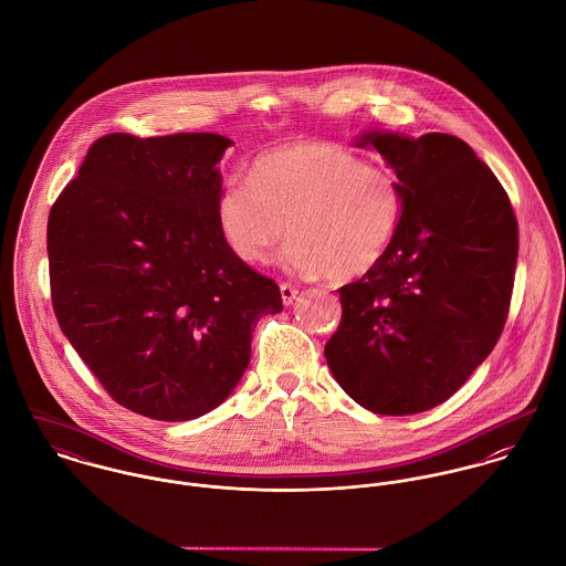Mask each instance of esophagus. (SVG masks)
Wrapping results in <instances>:
<instances>
[{
	"mask_svg": "<svg viewBox=\"0 0 566 566\" xmlns=\"http://www.w3.org/2000/svg\"><path fill=\"white\" fill-rule=\"evenodd\" d=\"M296 296H298V290H296L294 285H290V283H281V298H283V305H285V307L294 305Z\"/></svg>",
	"mask_w": 566,
	"mask_h": 566,
	"instance_id": "esophagus-1",
	"label": "esophagus"
}]
</instances>
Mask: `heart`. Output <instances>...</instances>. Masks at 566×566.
<instances>
[{
    "mask_svg": "<svg viewBox=\"0 0 566 566\" xmlns=\"http://www.w3.org/2000/svg\"><path fill=\"white\" fill-rule=\"evenodd\" d=\"M403 218V189L384 167L324 142L259 157L248 180L216 200L222 240L245 263H265L287 233L281 263L298 276L344 283L381 263Z\"/></svg>",
    "mask_w": 566,
    "mask_h": 566,
    "instance_id": "b5f03b06",
    "label": "heart"
}]
</instances>
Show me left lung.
Segmentation results:
<instances>
[{
    "instance_id": "1",
    "label": "left lung",
    "mask_w": 566,
    "mask_h": 566,
    "mask_svg": "<svg viewBox=\"0 0 566 566\" xmlns=\"http://www.w3.org/2000/svg\"><path fill=\"white\" fill-rule=\"evenodd\" d=\"M403 189L397 238L377 268L339 287L326 364L355 403L384 416L455 395L507 318L518 229L510 198L473 148L444 133L370 130Z\"/></svg>"
}]
</instances>
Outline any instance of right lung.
<instances>
[{
  "label": "right lung",
  "instance_id": "add662e5",
  "mask_svg": "<svg viewBox=\"0 0 566 566\" xmlns=\"http://www.w3.org/2000/svg\"><path fill=\"white\" fill-rule=\"evenodd\" d=\"M216 133L97 139L48 220L52 305L113 401L180 422L224 403L279 285L227 245L216 220Z\"/></svg>",
  "mask_w": 566,
  "mask_h": 566
}]
</instances>
